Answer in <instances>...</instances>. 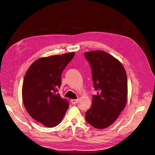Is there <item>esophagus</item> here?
Instances as JSON below:
<instances>
[{
    "label": "esophagus",
    "mask_w": 155,
    "mask_h": 155,
    "mask_svg": "<svg viewBox=\"0 0 155 155\" xmlns=\"http://www.w3.org/2000/svg\"><path fill=\"white\" fill-rule=\"evenodd\" d=\"M77 101H78V99H71V104H74L77 103Z\"/></svg>",
    "instance_id": "esophagus-1"
}]
</instances>
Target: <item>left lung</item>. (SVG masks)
I'll list each match as a JSON object with an SVG mask.
<instances>
[{"label":"left lung","mask_w":155,"mask_h":155,"mask_svg":"<svg viewBox=\"0 0 155 155\" xmlns=\"http://www.w3.org/2000/svg\"><path fill=\"white\" fill-rule=\"evenodd\" d=\"M91 68L97 95L86 112V120L98 129L111 125L125 108L127 100V77L120 61L103 51L84 52Z\"/></svg>","instance_id":"1"}]
</instances>
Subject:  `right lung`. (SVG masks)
<instances>
[{"label": "right lung", "instance_id": "1", "mask_svg": "<svg viewBox=\"0 0 155 155\" xmlns=\"http://www.w3.org/2000/svg\"><path fill=\"white\" fill-rule=\"evenodd\" d=\"M74 56V52L39 58L26 71L22 97L26 111L35 120L48 127L62 121L69 102L58 93L61 75Z\"/></svg>", "mask_w": 155, "mask_h": 155}]
</instances>
